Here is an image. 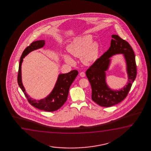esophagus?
I'll list each match as a JSON object with an SVG mask.
<instances>
[{"label": "esophagus", "mask_w": 151, "mask_h": 151, "mask_svg": "<svg viewBox=\"0 0 151 151\" xmlns=\"http://www.w3.org/2000/svg\"><path fill=\"white\" fill-rule=\"evenodd\" d=\"M79 74H80V76L81 77H85V75H86L85 73L83 72H81Z\"/></svg>", "instance_id": "1"}]
</instances>
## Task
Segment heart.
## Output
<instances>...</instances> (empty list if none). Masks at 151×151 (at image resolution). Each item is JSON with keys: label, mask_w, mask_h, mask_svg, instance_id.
<instances>
[{"label": "heart", "mask_w": 151, "mask_h": 151, "mask_svg": "<svg viewBox=\"0 0 151 151\" xmlns=\"http://www.w3.org/2000/svg\"><path fill=\"white\" fill-rule=\"evenodd\" d=\"M92 41L93 37L91 35H81L73 40L66 49L71 56L81 57L83 63L90 64L97 60L99 55V44L97 41ZM63 58L68 64L74 63L72 58L67 54L63 55Z\"/></svg>", "instance_id": "b5f03b06"}]
</instances>
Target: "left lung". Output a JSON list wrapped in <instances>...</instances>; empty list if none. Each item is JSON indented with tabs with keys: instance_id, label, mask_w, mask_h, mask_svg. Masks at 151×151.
I'll use <instances>...</instances> for the list:
<instances>
[{
	"instance_id": "1",
	"label": "left lung",
	"mask_w": 151,
	"mask_h": 151,
	"mask_svg": "<svg viewBox=\"0 0 151 151\" xmlns=\"http://www.w3.org/2000/svg\"><path fill=\"white\" fill-rule=\"evenodd\" d=\"M111 37L109 48L86 71L92 88V99L99 106L106 107L119 103L127 96L137 75L135 55L132 48L119 35H114ZM116 54H123L124 56L128 76L127 85L119 91L110 88L106 83L105 72L109 67L110 58Z\"/></svg>"
}]
</instances>
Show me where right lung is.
<instances>
[{
  "label": "right lung",
  "mask_w": 151,
  "mask_h": 151,
  "mask_svg": "<svg viewBox=\"0 0 151 151\" xmlns=\"http://www.w3.org/2000/svg\"><path fill=\"white\" fill-rule=\"evenodd\" d=\"M45 44L44 40L33 42L30 45L26 48L24 50L19 64L17 82L19 86L25 94L28 101L31 105L41 110L52 112L59 109L66 101L70 85L74 81L78 72L77 70H73L65 74H60L58 75L55 87L49 95L44 99L40 100L31 98L26 92L25 88L22 83V63L23 61V58H25L28 54L33 50L43 47L45 45Z\"/></svg>",
  "instance_id": "1"
}]
</instances>
